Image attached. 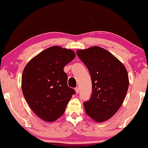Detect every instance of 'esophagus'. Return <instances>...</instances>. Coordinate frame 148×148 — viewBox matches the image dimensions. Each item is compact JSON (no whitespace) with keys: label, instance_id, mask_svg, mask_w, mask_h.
Instances as JSON below:
<instances>
[{"label":"esophagus","instance_id":"34e87169","mask_svg":"<svg viewBox=\"0 0 148 148\" xmlns=\"http://www.w3.org/2000/svg\"><path fill=\"white\" fill-rule=\"evenodd\" d=\"M75 91H76V93H77L78 94L79 92V88L78 87H76V88H75Z\"/></svg>","mask_w":148,"mask_h":148}]
</instances>
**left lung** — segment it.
Returning a JSON list of instances; mask_svg holds the SVG:
<instances>
[{"label": "left lung", "instance_id": "left-lung-1", "mask_svg": "<svg viewBox=\"0 0 148 148\" xmlns=\"http://www.w3.org/2000/svg\"><path fill=\"white\" fill-rule=\"evenodd\" d=\"M92 81V94L84 102L86 113L97 122H104L116 113L129 88V76L124 65L107 50L98 46L77 50Z\"/></svg>", "mask_w": 148, "mask_h": 148}]
</instances>
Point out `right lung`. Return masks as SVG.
Segmentation results:
<instances>
[{
    "instance_id": "1",
    "label": "right lung",
    "mask_w": 148,
    "mask_h": 148,
    "mask_svg": "<svg viewBox=\"0 0 148 148\" xmlns=\"http://www.w3.org/2000/svg\"><path fill=\"white\" fill-rule=\"evenodd\" d=\"M75 57L71 49L50 47L25 67L21 80L24 97L34 113L44 121L59 118L76 92L67 85L68 77L63 69Z\"/></svg>"
}]
</instances>
